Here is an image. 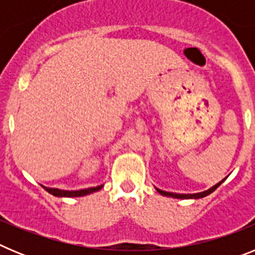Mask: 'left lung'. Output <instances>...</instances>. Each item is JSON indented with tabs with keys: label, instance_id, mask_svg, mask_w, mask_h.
<instances>
[{
	"label": "left lung",
	"instance_id": "1",
	"mask_svg": "<svg viewBox=\"0 0 255 255\" xmlns=\"http://www.w3.org/2000/svg\"><path fill=\"white\" fill-rule=\"evenodd\" d=\"M225 180H226V177H225L222 181L218 182V184H216L215 186H212L211 189H208V190L202 191V193H195V194H177V193H168V191L161 190V189H157V188H155V190L158 191L161 195H164V197H172V198H177V199H199V198H204L207 197V195L211 194V193H213V191H215L216 189H217L218 186L225 181Z\"/></svg>",
	"mask_w": 255,
	"mask_h": 255
}]
</instances>
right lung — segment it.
Segmentation results:
<instances>
[{
  "instance_id": "add662e5",
  "label": "right lung",
  "mask_w": 255,
  "mask_h": 255,
  "mask_svg": "<svg viewBox=\"0 0 255 255\" xmlns=\"http://www.w3.org/2000/svg\"><path fill=\"white\" fill-rule=\"evenodd\" d=\"M49 194L55 195V197H84V195L92 194L94 191H98L103 188V185L96 186V188H88V189H82V190H61V189L56 188H46L43 186Z\"/></svg>"
}]
</instances>
